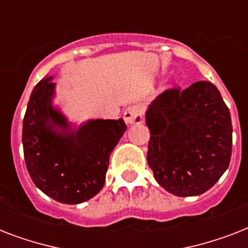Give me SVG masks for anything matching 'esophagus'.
Segmentation results:
<instances>
[{"instance_id":"obj_1","label":"esophagus","mask_w":248,"mask_h":248,"mask_svg":"<svg viewBox=\"0 0 248 248\" xmlns=\"http://www.w3.org/2000/svg\"><path fill=\"white\" fill-rule=\"evenodd\" d=\"M126 124H140L144 118V109L140 105H130L124 113Z\"/></svg>"}]
</instances>
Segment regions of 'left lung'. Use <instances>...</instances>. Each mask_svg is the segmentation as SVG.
Listing matches in <instances>:
<instances>
[{
  "mask_svg": "<svg viewBox=\"0 0 248 248\" xmlns=\"http://www.w3.org/2000/svg\"><path fill=\"white\" fill-rule=\"evenodd\" d=\"M151 131L148 165L158 184L179 197L215 185L232 157V120L219 90L208 81L166 90L145 114Z\"/></svg>",
  "mask_w": 248,
  "mask_h": 248,
  "instance_id": "left-lung-1",
  "label": "left lung"
}]
</instances>
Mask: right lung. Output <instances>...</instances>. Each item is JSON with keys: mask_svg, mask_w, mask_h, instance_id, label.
<instances>
[{"mask_svg": "<svg viewBox=\"0 0 248 248\" xmlns=\"http://www.w3.org/2000/svg\"><path fill=\"white\" fill-rule=\"evenodd\" d=\"M51 77L37 83L23 120L27 170L37 188L62 203L93 198L105 181L110 153L126 131L124 120L90 121L72 134L65 117L51 107Z\"/></svg>", "mask_w": 248, "mask_h": 248, "instance_id": "obj_1", "label": "right lung"}]
</instances>
